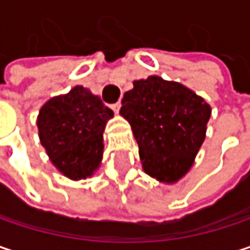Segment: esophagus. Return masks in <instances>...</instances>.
I'll list each match as a JSON object with an SVG mask.
<instances>
[{
  "label": "esophagus",
  "mask_w": 250,
  "mask_h": 250,
  "mask_svg": "<svg viewBox=\"0 0 250 250\" xmlns=\"http://www.w3.org/2000/svg\"><path fill=\"white\" fill-rule=\"evenodd\" d=\"M120 107H122V104H120V103H116V104L111 105V110H113L114 113H119V111H120Z\"/></svg>",
  "instance_id": "esophagus-1"
}]
</instances>
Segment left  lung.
<instances>
[{
    "instance_id": "8db88e82",
    "label": "left lung",
    "mask_w": 250,
    "mask_h": 250,
    "mask_svg": "<svg viewBox=\"0 0 250 250\" xmlns=\"http://www.w3.org/2000/svg\"><path fill=\"white\" fill-rule=\"evenodd\" d=\"M120 116L131 125L143 171L175 184L192 168L206 139L210 104L185 85L158 75L133 81Z\"/></svg>"
}]
</instances>
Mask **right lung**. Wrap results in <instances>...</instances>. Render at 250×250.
<instances>
[{
    "label": "right lung",
    "instance_id": "1",
    "mask_svg": "<svg viewBox=\"0 0 250 250\" xmlns=\"http://www.w3.org/2000/svg\"><path fill=\"white\" fill-rule=\"evenodd\" d=\"M113 116L101 98L82 85L46 101L37 128L53 167L74 181L92 176L103 161V133Z\"/></svg>",
    "mask_w": 250,
    "mask_h": 250
}]
</instances>
